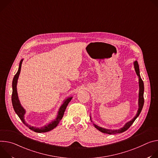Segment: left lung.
I'll use <instances>...</instances> for the list:
<instances>
[{"label": "left lung", "mask_w": 158, "mask_h": 158, "mask_svg": "<svg viewBox=\"0 0 158 158\" xmlns=\"http://www.w3.org/2000/svg\"><path fill=\"white\" fill-rule=\"evenodd\" d=\"M134 68H135V71L137 74V75L139 77V109L137 111V113L135 117L130 120L129 122H127V123L125 124V126L118 130H110V129H106L102 127H100L95 124H94L95 127L97 128L99 131L105 133V134H119L124 132L126 131H127L131 126V125L134 123V122L135 120L137 118V117L139 115L140 113H141L143 106H144V82L143 80L141 78V76H140L139 73V64L137 61H134Z\"/></svg>", "instance_id": "1"}]
</instances>
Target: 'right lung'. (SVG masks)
I'll return each mask as SVG.
<instances>
[{
	"instance_id": "obj_1",
	"label": "right lung",
	"mask_w": 158,
	"mask_h": 158,
	"mask_svg": "<svg viewBox=\"0 0 158 158\" xmlns=\"http://www.w3.org/2000/svg\"><path fill=\"white\" fill-rule=\"evenodd\" d=\"M23 61V60H21V61H20L18 71H17V73L15 75V76L13 78V81H12V103L13 108L14 109V111L17 114V115L19 116L20 119L23 122V124L24 125H26L27 127H29V129H30L31 131H33L36 132H39V133L46 132L50 131L52 129L55 128L59 124L60 120L62 119L68 104L69 103V102L70 101H71V100L72 99V97H69L64 101L63 103L61 105V106L60 108L57 117L53 121L51 122L49 124H48L47 126H45L41 128H37V127H33V126H31L27 124V122H26V121L24 118V115L26 113V111L24 109V108L21 106L19 100L18 98V95H17V80H18V78H19V74L21 72V64H22Z\"/></svg>"
}]
</instances>
